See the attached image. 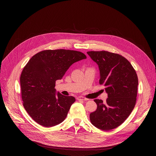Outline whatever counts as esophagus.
Instances as JSON below:
<instances>
[{
    "mask_svg": "<svg viewBox=\"0 0 156 156\" xmlns=\"http://www.w3.org/2000/svg\"><path fill=\"white\" fill-rule=\"evenodd\" d=\"M77 99H78V101H87V100H89L88 99H87V98H84V97H83V96H78V97L77 98Z\"/></svg>",
    "mask_w": 156,
    "mask_h": 156,
    "instance_id": "esophagus-1",
    "label": "esophagus"
}]
</instances>
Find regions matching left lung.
Wrapping results in <instances>:
<instances>
[{
	"instance_id": "left-lung-1",
	"label": "left lung",
	"mask_w": 156,
	"mask_h": 156,
	"mask_svg": "<svg viewBox=\"0 0 156 156\" xmlns=\"http://www.w3.org/2000/svg\"><path fill=\"white\" fill-rule=\"evenodd\" d=\"M87 54L97 63L100 70L99 84L105 86V102L94 99L97 109L90 114L96 128L107 131L122 124L131 113L136 102L138 79L130 62L122 55L107 51Z\"/></svg>"
}]
</instances>
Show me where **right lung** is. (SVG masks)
<instances>
[{
  "mask_svg": "<svg viewBox=\"0 0 156 156\" xmlns=\"http://www.w3.org/2000/svg\"><path fill=\"white\" fill-rule=\"evenodd\" d=\"M86 58L76 51L44 50L33 55L20 76L21 96L29 115L38 124L51 127L62 122L71 105L73 96L55 93V81L61 80L75 62Z\"/></svg>",
  "mask_w": 156,
  "mask_h": 156,
  "instance_id": "add662e5",
  "label": "right lung"
}]
</instances>
